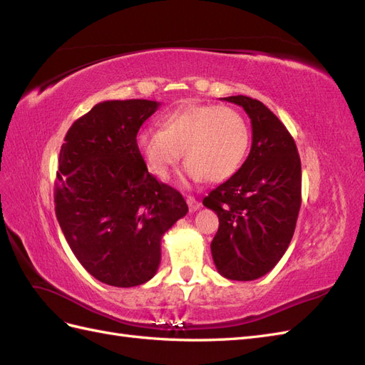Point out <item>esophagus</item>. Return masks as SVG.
I'll list each match as a JSON object with an SVG mask.
<instances>
[{
    "label": "esophagus",
    "mask_w": 365,
    "mask_h": 365,
    "mask_svg": "<svg viewBox=\"0 0 365 365\" xmlns=\"http://www.w3.org/2000/svg\"><path fill=\"white\" fill-rule=\"evenodd\" d=\"M187 205H189V210L193 213V212H196L197 208L201 207V202L197 201V200H195L193 196H187Z\"/></svg>",
    "instance_id": "obj_1"
}]
</instances>
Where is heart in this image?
Returning <instances> with one entry per match:
<instances>
[{
  "label": "heart",
  "mask_w": 365,
  "mask_h": 365,
  "mask_svg": "<svg viewBox=\"0 0 365 365\" xmlns=\"http://www.w3.org/2000/svg\"><path fill=\"white\" fill-rule=\"evenodd\" d=\"M250 146V129L237 109L224 105H185L165 114L161 129L138 132L137 148L152 175L169 178L182 157L190 180L225 181L242 165Z\"/></svg>",
  "instance_id": "1"
}]
</instances>
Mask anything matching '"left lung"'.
<instances>
[{"label":"left lung","instance_id":"8db88e82","mask_svg":"<svg viewBox=\"0 0 365 365\" xmlns=\"http://www.w3.org/2000/svg\"><path fill=\"white\" fill-rule=\"evenodd\" d=\"M224 101L245 109L252 145L242 168L204 197L219 217L212 256L220 275L250 282L288 250L302 205V163L292 135L272 111L247 96Z\"/></svg>","mask_w":365,"mask_h":365}]
</instances>
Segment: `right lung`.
Returning <instances> with one entry per match:
<instances>
[{"label": "right lung", "mask_w": 365, "mask_h": 365, "mask_svg": "<svg viewBox=\"0 0 365 365\" xmlns=\"http://www.w3.org/2000/svg\"><path fill=\"white\" fill-rule=\"evenodd\" d=\"M158 102L97 103L68 129L54 210L76 259L98 282L130 288L155 275L161 237L189 212L182 195L148 172L137 148Z\"/></svg>", "instance_id": "right-lung-1"}]
</instances>
